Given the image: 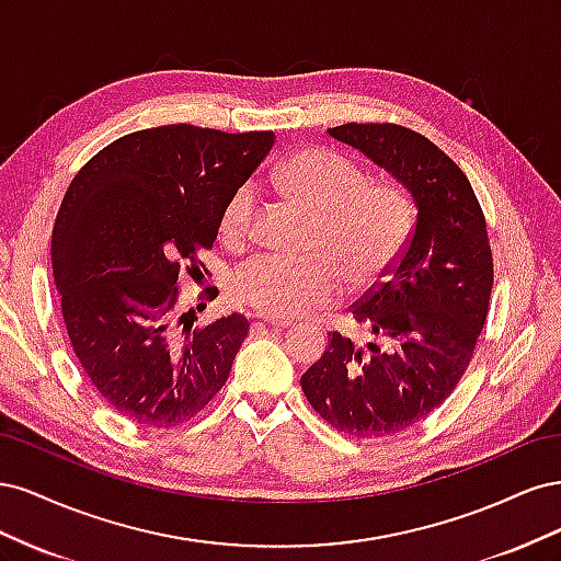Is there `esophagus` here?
Returning a JSON list of instances; mask_svg holds the SVG:
<instances>
[{
	"instance_id": "obj_1",
	"label": "esophagus",
	"mask_w": 561,
	"mask_h": 561,
	"mask_svg": "<svg viewBox=\"0 0 561 561\" xmlns=\"http://www.w3.org/2000/svg\"><path fill=\"white\" fill-rule=\"evenodd\" d=\"M260 318H262V316H260ZM264 325L274 328V330H283V328L290 325V322H287V320H266V318H264Z\"/></svg>"
}]
</instances>
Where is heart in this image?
Returning <instances> with one entry per match:
<instances>
[{"label": "heart", "mask_w": 561, "mask_h": 561, "mask_svg": "<svg viewBox=\"0 0 561 561\" xmlns=\"http://www.w3.org/2000/svg\"><path fill=\"white\" fill-rule=\"evenodd\" d=\"M276 184L316 217L301 260L260 254L229 280L231 297L271 320L311 316L351 290L377 285L400 260L414 227V203L398 182H371L355 161L330 149H301L276 171ZM257 190L241 184L219 215V239L243 248L254 233Z\"/></svg>", "instance_id": "b5f03b06"}]
</instances>
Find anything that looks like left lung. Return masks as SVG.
Listing matches in <instances>:
<instances>
[{"label":"left lung","instance_id":"1","mask_svg":"<svg viewBox=\"0 0 561 561\" xmlns=\"http://www.w3.org/2000/svg\"><path fill=\"white\" fill-rule=\"evenodd\" d=\"M330 135L393 173L419 213L398 264L351 307L375 342L332 332L301 390L339 433L386 437L433 414L466 375L489 313L494 257L466 173L428 138L398 124H344Z\"/></svg>","mask_w":561,"mask_h":561}]
</instances>
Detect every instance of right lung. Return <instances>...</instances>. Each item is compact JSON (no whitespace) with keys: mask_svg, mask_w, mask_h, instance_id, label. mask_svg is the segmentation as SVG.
Segmentation results:
<instances>
[{"mask_svg":"<svg viewBox=\"0 0 561 561\" xmlns=\"http://www.w3.org/2000/svg\"><path fill=\"white\" fill-rule=\"evenodd\" d=\"M274 140L192 124L135 130L67 186L50 239L67 336L100 398L133 423L175 428L227 383L250 322L231 313L194 325L178 276L206 271L198 252ZM215 295L203 287L196 311Z\"/></svg>","mask_w":561,"mask_h":561,"instance_id":"1","label":"right lung"}]
</instances>
